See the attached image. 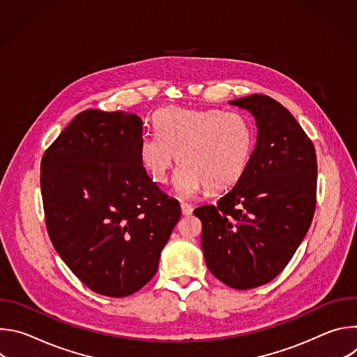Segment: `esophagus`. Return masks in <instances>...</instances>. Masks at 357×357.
<instances>
[{"instance_id": "34e87169", "label": "esophagus", "mask_w": 357, "mask_h": 357, "mask_svg": "<svg viewBox=\"0 0 357 357\" xmlns=\"http://www.w3.org/2000/svg\"><path fill=\"white\" fill-rule=\"evenodd\" d=\"M181 208H182V213H183L185 216H189V215H192V212H193V208L189 205V203H186V202H181Z\"/></svg>"}]
</instances>
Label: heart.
Segmentation results:
<instances>
[{
  "instance_id": "1",
  "label": "heart",
  "mask_w": 357,
  "mask_h": 357,
  "mask_svg": "<svg viewBox=\"0 0 357 357\" xmlns=\"http://www.w3.org/2000/svg\"><path fill=\"white\" fill-rule=\"evenodd\" d=\"M154 126L157 134L139 139L141 165L152 181L165 183L178 154L176 189L183 196L233 186L256 148V130L237 112L169 106L155 113Z\"/></svg>"
}]
</instances>
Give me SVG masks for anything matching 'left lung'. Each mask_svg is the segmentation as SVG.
Segmentation results:
<instances>
[{"instance_id":"1","label":"left lung","mask_w":357,"mask_h":357,"mask_svg":"<svg viewBox=\"0 0 357 357\" xmlns=\"http://www.w3.org/2000/svg\"><path fill=\"white\" fill-rule=\"evenodd\" d=\"M259 127L251 162L216 205L193 211L202 250L223 284L250 289L274 280L307 234L317 206L318 164L312 139L277 100L251 94L230 101Z\"/></svg>"}]
</instances>
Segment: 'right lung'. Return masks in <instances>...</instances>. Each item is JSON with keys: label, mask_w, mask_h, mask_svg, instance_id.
<instances>
[{"label": "right lung", "mask_w": 357, "mask_h": 357, "mask_svg": "<svg viewBox=\"0 0 357 357\" xmlns=\"http://www.w3.org/2000/svg\"><path fill=\"white\" fill-rule=\"evenodd\" d=\"M142 120L79 113L43 152L40 192L47 234L91 291L121 298L155 275L181 205L141 165Z\"/></svg>", "instance_id": "right-lung-1"}]
</instances>
